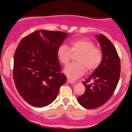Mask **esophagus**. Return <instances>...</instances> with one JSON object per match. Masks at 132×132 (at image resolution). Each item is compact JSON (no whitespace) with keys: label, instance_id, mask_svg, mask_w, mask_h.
<instances>
[{"label":"esophagus","instance_id":"34e87169","mask_svg":"<svg viewBox=\"0 0 132 132\" xmlns=\"http://www.w3.org/2000/svg\"><path fill=\"white\" fill-rule=\"evenodd\" d=\"M67 82L69 84H73L75 83V81H73V80H70V79L67 80Z\"/></svg>","mask_w":132,"mask_h":132}]
</instances>
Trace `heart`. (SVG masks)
<instances>
[{
	"label": "heart",
	"mask_w": 132,
	"mask_h": 132,
	"mask_svg": "<svg viewBox=\"0 0 132 132\" xmlns=\"http://www.w3.org/2000/svg\"><path fill=\"white\" fill-rule=\"evenodd\" d=\"M70 47L62 44L58 47L57 55L63 64H67L71 56V52L79 53L76 60L78 62L69 64L64 69L63 72L68 78L75 80L83 75L86 68L91 71L96 70L102 60V50L95 47L93 41L86 38L73 39L70 42Z\"/></svg>",
	"instance_id": "b5f03b06"
}]
</instances>
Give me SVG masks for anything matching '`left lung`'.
<instances>
[{
    "label": "left lung",
    "mask_w": 132,
    "mask_h": 132,
    "mask_svg": "<svg viewBox=\"0 0 132 132\" xmlns=\"http://www.w3.org/2000/svg\"><path fill=\"white\" fill-rule=\"evenodd\" d=\"M95 37L102 48V62L83 82L86 91L77 99L82 107L88 109L101 107L111 98L118 86L121 71L120 59L114 45L103 34ZM89 81L93 82L89 83Z\"/></svg>",
    "instance_id": "obj_1"
}]
</instances>
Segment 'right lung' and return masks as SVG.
<instances>
[{"label":"right lung","instance_id":"1","mask_svg":"<svg viewBox=\"0 0 132 132\" xmlns=\"http://www.w3.org/2000/svg\"><path fill=\"white\" fill-rule=\"evenodd\" d=\"M68 34L37 30L23 38L14 55L13 79L25 102L36 107L52 103L66 82L61 73L57 50Z\"/></svg>","mask_w":132,"mask_h":132}]
</instances>
